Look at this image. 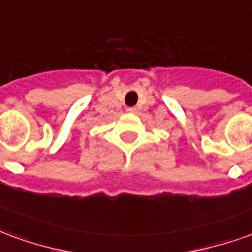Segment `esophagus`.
<instances>
[{
  "mask_svg": "<svg viewBox=\"0 0 252 252\" xmlns=\"http://www.w3.org/2000/svg\"><path fill=\"white\" fill-rule=\"evenodd\" d=\"M126 110H128V112H132V113H135V112H136V108H126Z\"/></svg>",
  "mask_w": 252,
  "mask_h": 252,
  "instance_id": "1",
  "label": "esophagus"
}]
</instances>
